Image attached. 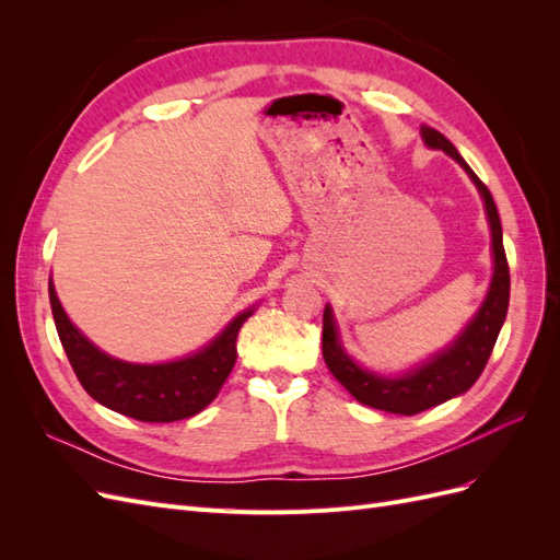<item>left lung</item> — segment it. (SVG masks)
<instances>
[{"instance_id":"8db88e82","label":"left lung","mask_w":560,"mask_h":560,"mask_svg":"<svg viewBox=\"0 0 560 560\" xmlns=\"http://www.w3.org/2000/svg\"><path fill=\"white\" fill-rule=\"evenodd\" d=\"M422 140L432 149H442L448 156L465 167V173L477 184V189L483 196L490 233H493V254H495V270L493 282H490L488 296L465 331L455 338V343L446 348L442 354L428 364H422L416 371H409L399 378H387L371 374V371L360 369L338 343V334L334 325L331 308H325L322 317V358H325L334 378L341 383L348 393L360 404L381 409L387 413L399 416H416L425 409H432L436 404H444L451 397L467 393L477 383L481 371L493 352L502 322L510 308V264L502 245V224L495 208V200L490 196L488 186L474 175L465 159L457 154V149L434 128H422Z\"/></svg>"}]
</instances>
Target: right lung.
Instances as JSON below:
<instances>
[{
	"label": "right lung",
	"instance_id": "1",
	"mask_svg": "<svg viewBox=\"0 0 560 560\" xmlns=\"http://www.w3.org/2000/svg\"><path fill=\"white\" fill-rule=\"evenodd\" d=\"M60 343L79 383L107 409L142 422H173L200 413L217 397L238 358L235 338L252 311L241 313L214 341L191 358L167 364H128L100 352L67 319L48 282Z\"/></svg>",
	"mask_w": 560,
	"mask_h": 560
}]
</instances>
